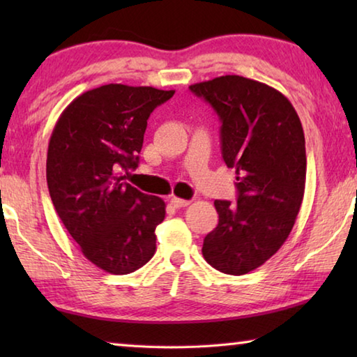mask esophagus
I'll list each match as a JSON object with an SVG mask.
<instances>
[{
	"mask_svg": "<svg viewBox=\"0 0 357 357\" xmlns=\"http://www.w3.org/2000/svg\"><path fill=\"white\" fill-rule=\"evenodd\" d=\"M170 203L173 204L174 208H185V206H189V204H190L189 200H183V198H178V197H172Z\"/></svg>",
	"mask_w": 357,
	"mask_h": 357,
	"instance_id": "obj_1",
	"label": "esophagus"
}]
</instances>
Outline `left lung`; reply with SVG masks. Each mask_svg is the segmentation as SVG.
Wrapping results in <instances>:
<instances>
[{"mask_svg":"<svg viewBox=\"0 0 357 357\" xmlns=\"http://www.w3.org/2000/svg\"><path fill=\"white\" fill-rule=\"evenodd\" d=\"M189 88L219 114L222 157L238 181V203L214 202L219 223L203 257L220 273L243 275L291 233L305 189L304 130L291 102L261 82L223 75Z\"/></svg>","mask_w":357,"mask_h":357,"instance_id":"1","label":"left lung"}]
</instances>
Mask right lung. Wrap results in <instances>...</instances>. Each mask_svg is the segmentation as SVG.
I'll use <instances>...</instances> for the list:
<instances>
[{
  "instance_id": "1",
  "label": "right lung",
  "mask_w": 357,
  "mask_h": 357,
  "mask_svg": "<svg viewBox=\"0 0 357 357\" xmlns=\"http://www.w3.org/2000/svg\"><path fill=\"white\" fill-rule=\"evenodd\" d=\"M174 91L110 83L78 96L52 132L47 184L66 229L89 261L110 274L153 258L165 202L128 181L138 167L148 118Z\"/></svg>"
}]
</instances>
